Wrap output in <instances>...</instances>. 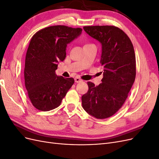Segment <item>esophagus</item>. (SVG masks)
<instances>
[{
	"label": "esophagus",
	"instance_id": "obj_1",
	"mask_svg": "<svg viewBox=\"0 0 159 159\" xmlns=\"http://www.w3.org/2000/svg\"><path fill=\"white\" fill-rule=\"evenodd\" d=\"M81 80L80 78H78V77H76V78H75V82L80 83V82H81Z\"/></svg>",
	"mask_w": 159,
	"mask_h": 159
}]
</instances>
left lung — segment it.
Masks as SVG:
<instances>
[{
	"mask_svg": "<svg viewBox=\"0 0 159 159\" xmlns=\"http://www.w3.org/2000/svg\"><path fill=\"white\" fill-rule=\"evenodd\" d=\"M85 32L102 44V82L88 81V91L81 97L84 109L97 119L112 116L122 107L134 81L136 60L128 36L114 26H84Z\"/></svg>",
	"mask_w": 159,
	"mask_h": 159,
	"instance_id": "1",
	"label": "left lung"
}]
</instances>
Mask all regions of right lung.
<instances>
[{
    "instance_id": "add662e5",
    "label": "right lung",
    "mask_w": 159,
    "mask_h": 159,
    "mask_svg": "<svg viewBox=\"0 0 159 159\" xmlns=\"http://www.w3.org/2000/svg\"><path fill=\"white\" fill-rule=\"evenodd\" d=\"M82 29L66 26H49L37 32L28 48L25 67V87L33 106L47 111L61 104L74 83L72 78L56 74L57 64L66 58L67 45Z\"/></svg>"
}]
</instances>
